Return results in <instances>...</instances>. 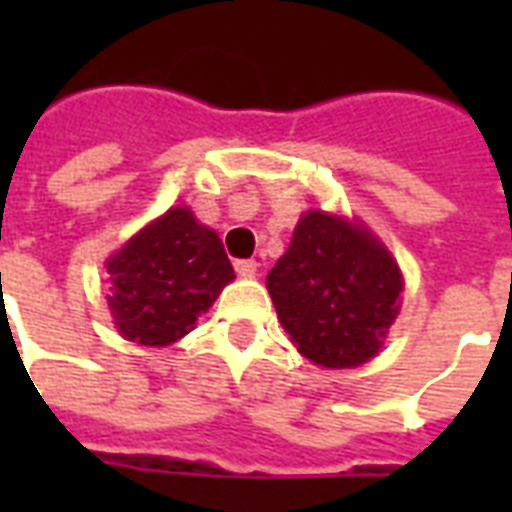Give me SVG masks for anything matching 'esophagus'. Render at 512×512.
Listing matches in <instances>:
<instances>
[{
    "mask_svg": "<svg viewBox=\"0 0 512 512\" xmlns=\"http://www.w3.org/2000/svg\"><path fill=\"white\" fill-rule=\"evenodd\" d=\"M236 273H239L241 279H252L257 273V263L255 260H239V263H236Z\"/></svg>",
    "mask_w": 512,
    "mask_h": 512,
    "instance_id": "34e87169",
    "label": "esophagus"
}]
</instances>
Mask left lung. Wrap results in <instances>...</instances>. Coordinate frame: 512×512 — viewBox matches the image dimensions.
Wrapping results in <instances>:
<instances>
[{
  "label": "left lung",
  "mask_w": 512,
  "mask_h": 512,
  "mask_svg": "<svg viewBox=\"0 0 512 512\" xmlns=\"http://www.w3.org/2000/svg\"><path fill=\"white\" fill-rule=\"evenodd\" d=\"M265 287L281 327L311 364L353 369L385 345L401 313L404 273L361 217L311 207Z\"/></svg>",
  "instance_id": "obj_1"
}]
</instances>
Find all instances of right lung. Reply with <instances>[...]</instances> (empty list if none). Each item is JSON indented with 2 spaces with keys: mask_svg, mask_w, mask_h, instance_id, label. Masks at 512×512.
<instances>
[{
  "mask_svg": "<svg viewBox=\"0 0 512 512\" xmlns=\"http://www.w3.org/2000/svg\"><path fill=\"white\" fill-rule=\"evenodd\" d=\"M108 311L124 340L167 348L196 327L233 279L215 228L188 204L154 217L106 257Z\"/></svg>",
  "mask_w": 512,
  "mask_h": 512,
  "instance_id": "add662e5",
  "label": "right lung"
}]
</instances>
